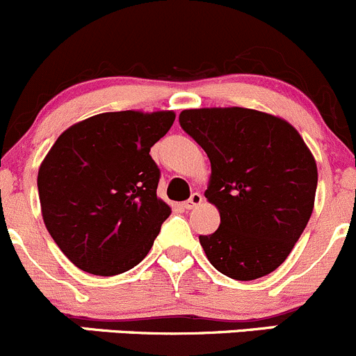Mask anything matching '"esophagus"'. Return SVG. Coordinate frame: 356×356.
Wrapping results in <instances>:
<instances>
[{"label":"esophagus","instance_id":"obj_1","mask_svg":"<svg viewBox=\"0 0 356 356\" xmlns=\"http://www.w3.org/2000/svg\"><path fill=\"white\" fill-rule=\"evenodd\" d=\"M201 201H203V196H201L200 193H193L191 198L184 201V208L186 210H193V208H196L198 204H201Z\"/></svg>","mask_w":356,"mask_h":356}]
</instances>
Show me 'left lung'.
I'll list each match as a JSON object with an SVG mask.
<instances>
[{"mask_svg": "<svg viewBox=\"0 0 356 356\" xmlns=\"http://www.w3.org/2000/svg\"><path fill=\"white\" fill-rule=\"evenodd\" d=\"M179 122L210 158L204 198L220 213L217 231L200 236L210 264L238 281L274 272L314 211L317 163L300 132L241 106L182 110Z\"/></svg>", "mask_w": 356, "mask_h": 356, "instance_id": "obj_1", "label": "left lung"}]
</instances>
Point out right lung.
<instances>
[{"mask_svg":"<svg viewBox=\"0 0 356 356\" xmlns=\"http://www.w3.org/2000/svg\"><path fill=\"white\" fill-rule=\"evenodd\" d=\"M174 120L172 110L95 115L63 131L41 161L42 220L75 267L110 277L152 250L172 210L156 196L149 148Z\"/></svg>","mask_w":356,"mask_h":356,"instance_id":"obj_1","label":"right lung"}]
</instances>
